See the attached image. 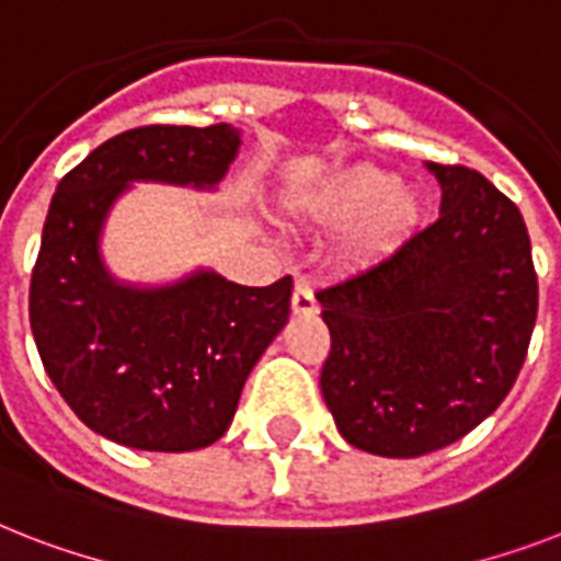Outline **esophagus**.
I'll return each mask as SVG.
<instances>
[{
  "mask_svg": "<svg viewBox=\"0 0 561 561\" xmlns=\"http://www.w3.org/2000/svg\"><path fill=\"white\" fill-rule=\"evenodd\" d=\"M290 308H294V314L299 317H314L320 311L314 299V290L308 285V279H297L294 285V297H290Z\"/></svg>",
  "mask_w": 561,
  "mask_h": 561,
  "instance_id": "esophagus-1",
  "label": "esophagus"
}]
</instances>
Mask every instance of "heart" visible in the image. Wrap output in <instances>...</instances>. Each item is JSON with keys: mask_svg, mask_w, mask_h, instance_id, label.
<instances>
[{"mask_svg": "<svg viewBox=\"0 0 561 561\" xmlns=\"http://www.w3.org/2000/svg\"><path fill=\"white\" fill-rule=\"evenodd\" d=\"M297 206L320 227H352L346 253L355 262H375L396 253L425 220L416 188L396 183L390 171L378 165H352L302 194Z\"/></svg>", "mask_w": 561, "mask_h": 561, "instance_id": "b5f03b06", "label": "heart"}]
</instances>
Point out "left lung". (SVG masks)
Instances as JSON below:
<instances>
[{
  "label": "left lung",
  "mask_w": 561,
  "mask_h": 561,
  "mask_svg": "<svg viewBox=\"0 0 561 561\" xmlns=\"http://www.w3.org/2000/svg\"><path fill=\"white\" fill-rule=\"evenodd\" d=\"M439 218L350 279L317 290L332 352L325 408L350 445L422 457L457 443L513 390L539 279L518 206L483 174L425 162Z\"/></svg>",
  "instance_id": "8db88e82"
}]
</instances>
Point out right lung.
<instances>
[{"mask_svg":"<svg viewBox=\"0 0 561 561\" xmlns=\"http://www.w3.org/2000/svg\"><path fill=\"white\" fill-rule=\"evenodd\" d=\"M238 148L232 125L136 127L57 183L31 273V332L75 416L113 443L178 454L220 439L247 375L288 323L290 276L244 288L201 267L136 285L101 255L104 224L134 183L215 192Z\"/></svg>","mask_w":561,"mask_h":561,"instance_id":"add662e5","label":"right lung"}]
</instances>
